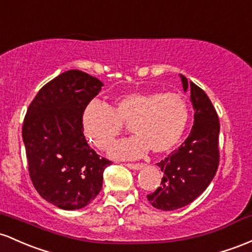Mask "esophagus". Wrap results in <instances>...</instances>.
Listing matches in <instances>:
<instances>
[{
    "label": "esophagus",
    "mask_w": 252,
    "mask_h": 252,
    "mask_svg": "<svg viewBox=\"0 0 252 252\" xmlns=\"http://www.w3.org/2000/svg\"><path fill=\"white\" fill-rule=\"evenodd\" d=\"M126 166L131 168V170H140V168L143 167V164H140V162H137V164H134V162H128V164H126Z\"/></svg>",
    "instance_id": "esophagus-1"
}]
</instances>
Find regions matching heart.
<instances>
[{
	"label": "heart",
	"mask_w": 252,
	"mask_h": 252,
	"mask_svg": "<svg viewBox=\"0 0 252 252\" xmlns=\"http://www.w3.org/2000/svg\"><path fill=\"white\" fill-rule=\"evenodd\" d=\"M189 122V109L176 93L129 92L115 99L110 109L92 101L82 116L87 139L98 149H107L130 124L136 136L118 142L110 149L113 158H137L148 149L162 154L181 141Z\"/></svg>",
	"instance_id": "obj_1"
}]
</instances>
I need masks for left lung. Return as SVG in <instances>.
<instances>
[{"label": "left lung", "mask_w": 252, "mask_h": 252, "mask_svg": "<svg viewBox=\"0 0 252 252\" xmlns=\"http://www.w3.org/2000/svg\"><path fill=\"white\" fill-rule=\"evenodd\" d=\"M184 91L190 90L195 110L187 140L158 162L164 172L160 187L147 198L154 208L175 211L191 203L207 189L219 166L220 122L211 99L202 88L181 75Z\"/></svg>", "instance_id": "8db88e82"}]
</instances>
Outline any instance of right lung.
Wrapping results in <instances>:
<instances>
[{"instance_id":"1","label":"right lung","mask_w":252,"mask_h":252,"mask_svg":"<svg viewBox=\"0 0 252 252\" xmlns=\"http://www.w3.org/2000/svg\"><path fill=\"white\" fill-rule=\"evenodd\" d=\"M101 86L85 71H64L40 88L25 116L30 178L44 200L65 211L94 200L111 164L90 147L82 124L85 109Z\"/></svg>"}]
</instances>
